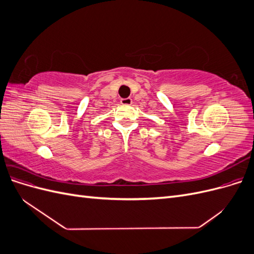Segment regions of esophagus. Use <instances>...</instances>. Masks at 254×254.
Listing matches in <instances>:
<instances>
[{"mask_svg": "<svg viewBox=\"0 0 254 254\" xmlns=\"http://www.w3.org/2000/svg\"><path fill=\"white\" fill-rule=\"evenodd\" d=\"M121 104L124 105V106H130L132 104V99L130 97H127V98H122L121 99Z\"/></svg>", "mask_w": 254, "mask_h": 254, "instance_id": "esophagus-1", "label": "esophagus"}]
</instances>
